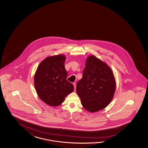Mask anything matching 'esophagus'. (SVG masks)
Listing matches in <instances>:
<instances>
[{"label": "esophagus", "instance_id": "34e87169", "mask_svg": "<svg viewBox=\"0 0 148 148\" xmlns=\"http://www.w3.org/2000/svg\"><path fill=\"white\" fill-rule=\"evenodd\" d=\"M73 86H74V88H75V86H76V84H75V82H73Z\"/></svg>", "mask_w": 148, "mask_h": 148}]
</instances>
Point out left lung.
<instances>
[{"instance_id":"obj_1","label":"left lung","mask_w":148,"mask_h":148,"mask_svg":"<svg viewBox=\"0 0 148 148\" xmlns=\"http://www.w3.org/2000/svg\"><path fill=\"white\" fill-rule=\"evenodd\" d=\"M115 89L116 82L110 67L94 56H89L82 78L76 86L84 108L91 113L104 109L111 102Z\"/></svg>"}]
</instances>
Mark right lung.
Returning <instances> with one entry per match:
<instances>
[{
    "instance_id": "1",
    "label": "right lung",
    "mask_w": 148,
    "mask_h": 148,
    "mask_svg": "<svg viewBox=\"0 0 148 148\" xmlns=\"http://www.w3.org/2000/svg\"><path fill=\"white\" fill-rule=\"evenodd\" d=\"M66 56L59 54L46 58L38 65L34 75V86L38 96L45 104L57 106L72 92L74 87L66 80Z\"/></svg>"
}]
</instances>
